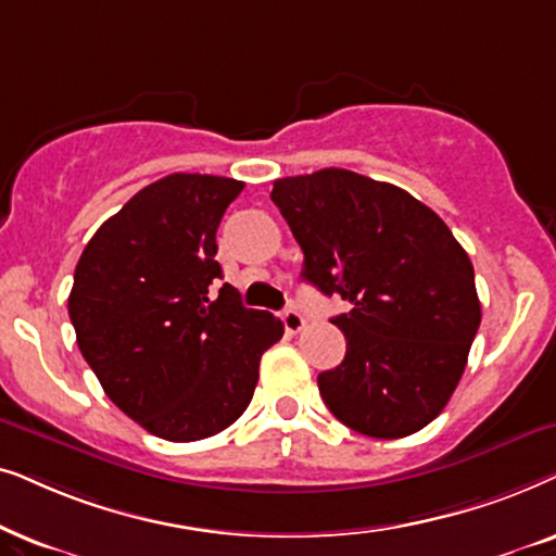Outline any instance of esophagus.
I'll return each mask as SVG.
<instances>
[{
    "label": "esophagus",
    "mask_w": 556,
    "mask_h": 556,
    "mask_svg": "<svg viewBox=\"0 0 556 556\" xmlns=\"http://www.w3.org/2000/svg\"><path fill=\"white\" fill-rule=\"evenodd\" d=\"M282 323H285V330L290 332V336H298V332H300L302 328H305V315H302L300 309L290 307V309H285Z\"/></svg>",
    "instance_id": "esophagus-1"
}]
</instances>
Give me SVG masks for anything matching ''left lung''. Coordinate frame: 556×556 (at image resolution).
<instances>
[{"label":"left lung","instance_id":"1","mask_svg":"<svg viewBox=\"0 0 556 556\" xmlns=\"http://www.w3.org/2000/svg\"><path fill=\"white\" fill-rule=\"evenodd\" d=\"M271 201L305 254L302 279L351 302L332 317L345 358L317 376L323 402L368 438L419 432L445 409L478 332L470 256L432 208L351 169L274 180Z\"/></svg>","mask_w":556,"mask_h":556}]
</instances>
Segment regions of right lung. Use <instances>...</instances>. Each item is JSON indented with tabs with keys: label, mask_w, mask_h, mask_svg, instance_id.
<instances>
[{
	"label": "right lung",
	"mask_w": 556,
	"mask_h": 556,
	"mask_svg": "<svg viewBox=\"0 0 556 556\" xmlns=\"http://www.w3.org/2000/svg\"><path fill=\"white\" fill-rule=\"evenodd\" d=\"M241 180L175 173L147 185L86 243L68 315L106 396L154 438L195 442L247 412L285 325L241 305L216 231Z\"/></svg>",
	"instance_id": "right-lung-1"
}]
</instances>
